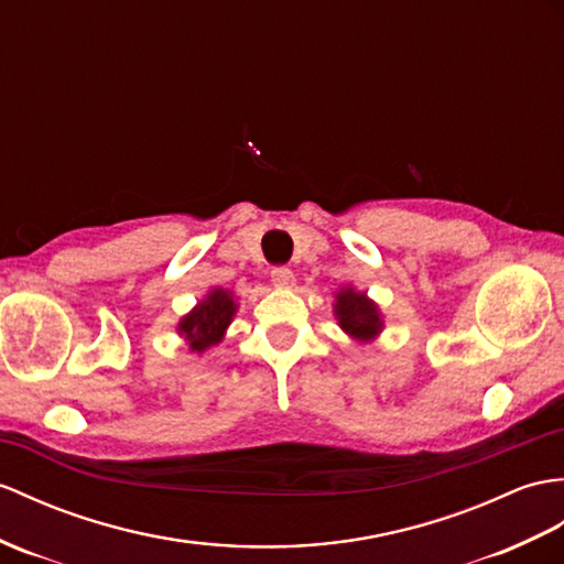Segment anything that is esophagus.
Wrapping results in <instances>:
<instances>
[{"label": "esophagus", "mask_w": 564, "mask_h": 564, "mask_svg": "<svg viewBox=\"0 0 564 564\" xmlns=\"http://www.w3.org/2000/svg\"><path fill=\"white\" fill-rule=\"evenodd\" d=\"M271 281H273V285H279V288L293 285V271L288 267H273L271 269Z\"/></svg>", "instance_id": "34e87169"}]
</instances>
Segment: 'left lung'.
<instances>
[{"label":"left lung","instance_id":"8db88e82","mask_svg":"<svg viewBox=\"0 0 564 564\" xmlns=\"http://www.w3.org/2000/svg\"><path fill=\"white\" fill-rule=\"evenodd\" d=\"M336 297V317L344 332L356 338H372L382 329L377 307L362 293H356L352 288H348V291H341Z\"/></svg>","mask_w":564,"mask_h":564}]
</instances>
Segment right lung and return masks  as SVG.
<instances>
[{
	"label": "right lung",
	"mask_w": 564,
	"mask_h": 564,
	"mask_svg": "<svg viewBox=\"0 0 564 564\" xmlns=\"http://www.w3.org/2000/svg\"><path fill=\"white\" fill-rule=\"evenodd\" d=\"M235 314V303L228 291H214L194 312L180 322V332L185 334L194 352H204L223 338V332Z\"/></svg>",
	"instance_id": "obj_1"
}]
</instances>
